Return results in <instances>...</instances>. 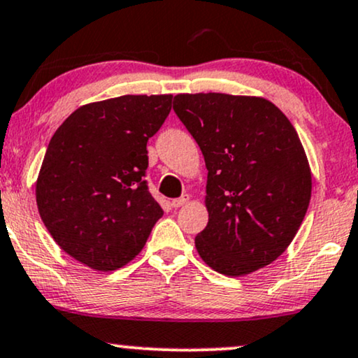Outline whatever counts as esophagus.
Masks as SVG:
<instances>
[{"mask_svg":"<svg viewBox=\"0 0 358 358\" xmlns=\"http://www.w3.org/2000/svg\"><path fill=\"white\" fill-rule=\"evenodd\" d=\"M187 201H189V196L186 194V196L179 197V199H172V201H171V207H174V209H178V207H180V206L186 204Z\"/></svg>","mask_w":358,"mask_h":358,"instance_id":"34e87169","label":"esophagus"}]
</instances>
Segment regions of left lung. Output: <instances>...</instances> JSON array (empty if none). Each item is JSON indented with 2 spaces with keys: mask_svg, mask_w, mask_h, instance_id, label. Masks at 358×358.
Instances as JSON below:
<instances>
[{
  "mask_svg": "<svg viewBox=\"0 0 358 358\" xmlns=\"http://www.w3.org/2000/svg\"><path fill=\"white\" fill-rule=\"evenodd\" d=\"M176 114L207 167L209 222L197 234L202 260L239 277L273 262L301 227L312 176L297 131L264 98L178 94Z\"/></svg>",
  "mask_w": 358,
  "mask_h": 358,
  "instance_id": "obj_1",
  "label": "left lung"
}]
</instances>
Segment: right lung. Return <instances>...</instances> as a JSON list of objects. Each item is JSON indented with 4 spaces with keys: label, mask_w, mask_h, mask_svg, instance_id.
<instances>
[{
    "label": "right lung",
    "mask_w": 358,
    "mask_h": 358,
    "mask_svg": "<svg viewBox=\"0 0 358 358\" xmlns=\"http://www.w3.org/2000/svg\"><path fill=\"white\" fill-rule=\"evenodd\" d=\"M171 94L119 96L76 109L48 144L36 182L44 226L96 271L131 262L162 209L148 180V141L171 113Z\"/></svg>",
    "instance_id": "1"
}]
</instances>
